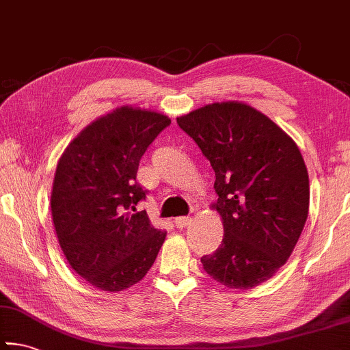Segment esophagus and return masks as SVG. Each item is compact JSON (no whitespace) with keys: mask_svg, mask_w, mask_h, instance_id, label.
<instances>
[{"mask_svg":"<svg viewBox=\"0 0 350 350\" xmlns=\"http://www.w3.org/2000/svg\"><path fill=\"white\" fill-rule=\"evenodd\" d=\"M174 224H176L177 228H185V227H188L189 224H191V217H187V216L176 217L174 219Z\"/></svg>","mask_w":350,"mask_h":350,"instance_id":"esophagus-1","label":"esophagus"}]
</instances>
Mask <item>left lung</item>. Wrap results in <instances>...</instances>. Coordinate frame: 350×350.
<instances>
[{
	"mask_svg": "<svg viewBox=\"0 0 350 350\" xmlns=\"http://www.w3.org/2000/svg\"><path fill=\"white\" fill-rule=\"evenodd\" d=\"M215 170L222 244L200 258L222 286L248 290L290 258L309 215V174L293 139L248 103L216 102L177 117Z\"/></svg>",
	"mask_w": 350,
	"mask_h": 350,
	"instance_id": "left-lung-1",
	"label": "left lung"
}]
</instances>
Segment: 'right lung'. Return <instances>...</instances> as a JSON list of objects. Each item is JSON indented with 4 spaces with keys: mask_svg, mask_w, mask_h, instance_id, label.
<instances>
[{
    "mask_svg": "<svg viewBox=\"0 0 350 350\" xmlns=\"http://www.w3.org/2000/svg\"><path fill=\"white\" fill-rule=\"evenodd\" d=\"M162 112L123 105L77 134L57 163L52 222L70 267L103 292H122L144 280L167 232L152 227L137 182L146 148L167 128Z\"/></svg>",
    "mask_w": 350,
    "mask_h": 350,
    "instance_id": "obj_1",
    "label": "right lung"
}]
</instances>
